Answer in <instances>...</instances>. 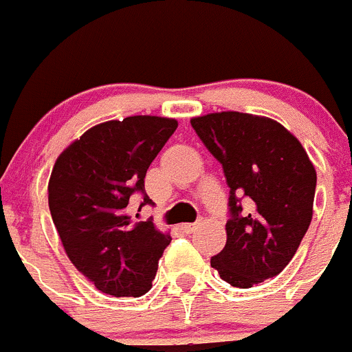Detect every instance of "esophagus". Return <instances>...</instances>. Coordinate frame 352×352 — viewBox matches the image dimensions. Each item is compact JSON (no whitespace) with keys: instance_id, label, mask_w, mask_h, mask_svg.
Returning a JSON list of instances; mask_svg holds the SVG:
<instances>
[{"instance_id":"obj_1","label":"esophagus","mask_w":352,"mask_h":352,"mask_svg":"<svg viewBox=\"0 0 352 352\" xmlns=\"http://www.w3.org/2000/svg\"><path fill=\"white\" fill-rule=\"evenodd\" d=\"M180 230H182V233H192V231L196 230V224L192 223H186V224H180Z\"/></svg>"}]
</instances>
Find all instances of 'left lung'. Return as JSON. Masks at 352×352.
Segmentation results:
<instances>
[{"mask_svg":"<svg viewBox=\"0 0 352 352\" xmlns=\"http://www.w3.org/2000/svg\"><path fill=\"white\" fill-rule=\"evenodd\" d=\"M191 126L223 164L230 188L226 245L212 268L242 289L275 277L312 221L314 164L298 138L270 117L228 110L192 117Z\"/></svg>","mask_w":352,"mask_h":352,"instance_id":"8db88e82","label":"left lung"}]
</instances>
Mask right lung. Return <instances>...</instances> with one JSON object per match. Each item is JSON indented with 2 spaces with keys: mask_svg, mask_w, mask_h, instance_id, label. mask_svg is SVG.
I'll return each mask as SVG.
<instances>
[{
  "mask_svg": "<svg viewBox=\"0 0 352 352\" xmlns=\"http://www.w3.org/2000/svg\"><path fill=\"white\" fill-rule=\"evenodd\" d=\"M179 122L131 116L93 126L59 154L49 179L54 226L74 267L112 296H142L172 236L153 221L135 223L129 198L142 195L147 168Z\"/></svg>",
  "mask_w": 352,
  "mask_h": 352,
  "instance_id": "1",
  "label": "right lung"
}]
</instances>
